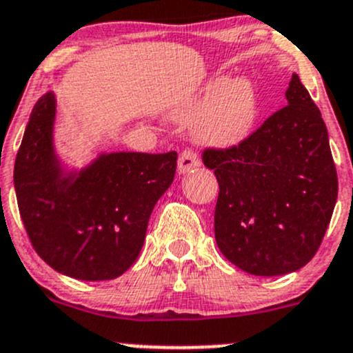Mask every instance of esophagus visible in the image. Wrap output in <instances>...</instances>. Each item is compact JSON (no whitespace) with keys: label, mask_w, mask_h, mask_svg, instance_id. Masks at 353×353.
Here are the masks:
<instances>
[{"label":"esophagus","mask_w":353,"mask_h":353,"mask_svg":"<svg viewBox=\"0 0 353 353\" xmlns=\"http://www.w3.org/2000/svg\"><path fill=\"white\" fill-rule=\"evenodd\" d=\"M200 165V159H198L196 152L193 150H184L183 153L179 155V162H177V170L181 174H186V172H193L196 167Z\"/></svg>","instance_id":"obj_1"}]
</instances>
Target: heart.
Wrapping results in <instances>:
<instances>
[{"label":"heart","mask_w":353,"mask_h":353,"mask_svg":"<svg viewBox=\"0 0 353 353\" xmlns=\"http://www.w3.org/2000/svg\"><path fill=\"white\" fill-rule=\"evenodd\" d=\"M259 114L255 85L246 77L214 82L174 112L179 122H193L194 134L205 145L236 146L248 138Z\"/></svg>","instance_id":"1"}]
</instances>
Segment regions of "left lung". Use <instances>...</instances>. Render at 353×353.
<instances>
[{
	"mask_svg": "<svg viewBox=\"0 0 353 353\" xmlns=\"http://www.w3.org/2000/svg\"><path fill=\"white\" fill-rule=\"evenodd\" d=\"M286 100L245 141L201 155L219 181V250L253 276L288 274L309 263L338 196L326 124L296 74Z\"/></svg>",
	"mask_w": 353,
	"mask_h": 353,
	"instance_id": "8db88e82",
	"label": "left lung"
}]
</instances>
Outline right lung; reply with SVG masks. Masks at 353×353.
I'll list each match as a JSON object with an SVG mask.
<instances>
[{
    "label": "right lung",
    "instance_id": "right-lung-1",
    "mask_svg": "<svg viewBox=\"0 0 353 353\" xmlns=\"http://www.w3.org/2000/svg\"><path fill=\"white\" fill-rule=\"evenodd\" d=\"M54 94L34 105L13 184L27 236L44 262L70 278L107 281L138 259L148 219L169 190L177 153H103L63 172L53 148Z\"/></svg>",
    "mask_w": 353,
    "mask_h": 353
}]
</instances>
